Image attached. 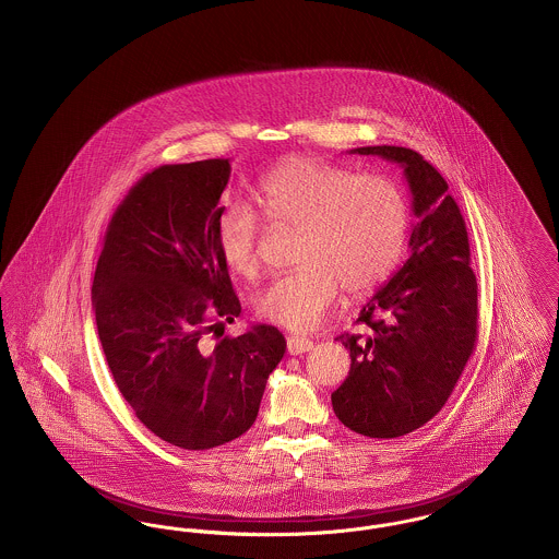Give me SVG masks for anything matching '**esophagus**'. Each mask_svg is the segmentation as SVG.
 Segmentation results:
<instances>
[{
  "label": "esophagus",
  "instance_id": "1",
  "mask_svg": "<svg viewBox=\"0 0 559 559\" xmlns=\"http://www.w3.org/2000/svg\"><path fill=\"white\" fill-rule=\"evenodd\" d=\"M314 347V344L310 342V340H306V337H297V335H292V337H287V352L292 354V356H299V354H306V352H310Z\"/></svg>",
  "mask_w": 559,
  "mask_h": 559
}]
</instances>
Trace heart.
<instances>
[{
  "label": "heart",
  "instance_id": "obj_1",
  "mask_svg": "<svg viewBox=\"0 0 559 559\" xmlns=\"http://www.w3.org/2000/svg\"><path fill=\"white\" fill-rule=\"evenodd\" d=\"M255 197L272 226L297 230L293 260L301 264L258 295L262 319L310 331L329 314L342 287L349 295L372 292L399 266L411 207L404 190L385 176L293 157L267 171ZM262 237L260 217L242 203L217 215V251L242 278L253 281L262 272Z\"/></svg>",
  "mask_w": 559,
  "mask_h": 559
}]
</instances>
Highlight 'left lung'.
<instances>
[{
	"label": "left lung",
	"instance_id": "1",
	"mask_svg": "<svg viewBox=\"0 0 559 559\" xmlns=\"http://www.w3.org/2000/svg\"><path fill=\"white\" fill-rule=\"evenodd\" d=\"M349 153L399 163L417 222L408 260L360 310L365 333L337 337L352 365L331 402L352 431L399 438L440 413L465 369L478 340V283L465 219L438 169L404 146Z\"/></svg>",
	"mask_w": 559,
	"mask_h": 559
}]
</instances>
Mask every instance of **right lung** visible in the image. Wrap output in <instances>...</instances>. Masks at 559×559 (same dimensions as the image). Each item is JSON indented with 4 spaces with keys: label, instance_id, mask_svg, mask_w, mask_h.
<instances>
[{
    "label": "right lung",
    "instance_id": "1",
    "mask_svg": "<svg viewBox=\"0 0 559 559\" xmlns=\"http://www.w3.org/2000/svg\"><path fill=\"white\" fill-rule=\"evenodd\" d=\"M230 160L163 165L112 213L92 285L98 337L135 417L160 440L207 451L253 426L287 342L270 324L203 346L240 301L215 224Z\"/></svg>",
    "mask_w": 559,
    "mask_h": 559
}]
</instances>
